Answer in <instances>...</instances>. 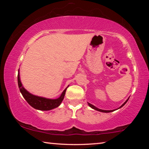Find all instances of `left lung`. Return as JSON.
Returning a JSON list of instances; mask_svg holds the SVG:
<instances>
[{"label": "left lung", "instance_id": "8db88e82", "mask_svg": "<svg viewBox=\"0 0 149 149\" xmlns=\"http://www.w3.org/2000/svg\"><path fill=\"white\" fill-rule=\"evenodd\" d=\"M129 100V98H128V99H127V100H126V101L123 103V104L121 106V107L119 108H122L123 106H124L125 105V104L126 102H127V100ZM88 104H89V106L90 107H91L92 108H93V109L94 110H98V111H99V112H106V113H107V112H113V111H114L115 110H101V109H99V108H97V107H95V106H93V104H90V103H89L88 102Z\"/></svg>", "mask_w": 149, "mask_h": 149}]
</instances>
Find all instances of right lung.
Instances as JSON below:
<instances>
[{
    "label": "right lung",
    "instance_id": "add662e5",
    "mask_svg": "<svg viewBox=\"0 0 149 149\" xmlns=\"http://www.w3.org/2000/svg\"><path fill=\"white\" fill-rule=\"evenodd\" d=\"M17 84H18V87L20 92H21L22 95H23L24 99L28 102V104L30 106H31L33 108L39 110H50L59 107L60 104L62 102L63 99H64V95L65 94V91L67 89V88H65L64 91L62 92L61 95H60V97L56 99H46V98L44 97L33 95L29 93L22 86V84L19 78V70L18 75H17Z\"/></svg>",
    "mask_w": 149,
    "mask_h": 149
}]
</instances>
